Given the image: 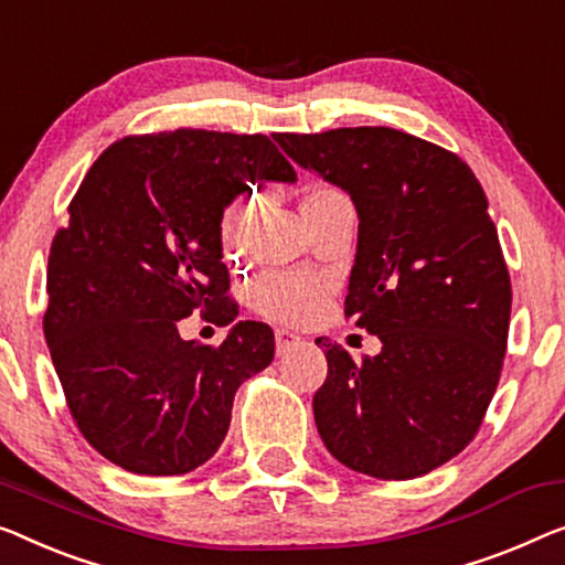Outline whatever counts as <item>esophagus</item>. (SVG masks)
Returning a JSON list of instances; mask_svg holds the SVG:
<instances>
[{
    "label": "esophagus",
    "mask_w": 565,
    "mask_h": 565,
    "mask_svg": "<svg viewBox=\"0 0 565 565\" xmlns=\"http://www.w3.org/2000/svg\"><path fill=\"white\" fill-rule=\"evenodd\" d=\"M299 342H301L299 334H294L289 330H276V355H286V352Z\"/></svg>",
    "instance_id": "esophagus-1"
}]
</instances>
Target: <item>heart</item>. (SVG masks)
<instances>
[{"mask_svg":"<svg viewBox=\"0 0 565 565\" xmlns=\"http://www.w3.org/2000/svg\"><path fill=\"white\" fill-rule=\"evenodd\" d=\"M350 205L344 192L332 184H315L307 190L301 210L305 215L324 213V210ZM250 217H254V200H233L221 215V243L225 256H243L248 248ZM330 297V281L315 274L301 271H266L250 286V299L260 315L284 324H307L322 315Z\"/></svg>","mask_w":565,"mask_h":565,"instance_id":"1","label":"heart"}]
</instances>
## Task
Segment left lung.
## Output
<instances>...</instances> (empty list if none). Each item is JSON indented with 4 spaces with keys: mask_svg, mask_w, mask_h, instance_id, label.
Listing matches in <instances>:
<instances>
[{
    "mask_svg": "<svg viewBox=\"0 0 565 565\" xmlns=\"http://www.w3.org/2000/svg\"><path fill=\"white\" fill-rule=\"evenodd\" d=\"M274 139L355 202L344 317L383 342L355 363L319 337L317 431L360 475H428L475 439L508 350L512 286L482 184L454 151L388 126Z\"/></svg>",
    "mask_w": 565,
    "mask_h": 565,
    "instance_id": "1",
    "label": "left lung"
}]
</instances>
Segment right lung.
I'll use <instances>...</instances> for the list:
<instances>
[{
  "instance_id": "obj_1",
  "label": "right lung",
  "mask_w": 565,
  "mask_h": 565,
  "mask_svg": "<svg viewBox=\"0 0 565 565\" xmlns=\"http://www.w3.org/2000/svg\"><path fill=\"white\" fill-rule=\"evenodd\" d=\"M297 172L264 134L177 129L114 141L67 205L47 258L42 330L67 408L94 449L134 475L213 457L233 395L274 360V330L238 322L223 344L177 322L231 324L221 215L250 184Z\"/></svg>"
}]
</instances>
